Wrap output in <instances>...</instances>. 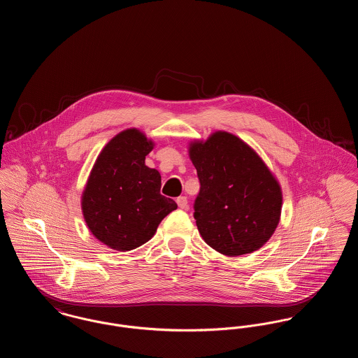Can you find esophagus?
<instances>
[{
    "label": "esophagus",
    "instance_id": "obj_1",
    "mask_svg": "<svg viewBox=\"0 0 358 358\" xmlns=\"http://www.w3.org/2000/svg\"><path fill=\"white\" fill-rule=\"evenodd\" d=\"M177 204L181 208V209H187V199L185 196H180L177 199Z\"/></svg>",
    "mask_w": 358,
    "mask_h": 358
}]
</instances>
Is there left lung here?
<instances>
[{
  "mask_svg": "<svg viewBox=\"0 0 358 358\" xmlns=\"http://www.w3.org/2000/svg\"><path fill=\"white\" fill-rule=\"evenodd\" d=\"M200 192L194 219L208 245L238 256L259 250L273 236L282 192L259 155L238 136L217 131L189 149Z\"/></svg>",
  "mask_w": 358,
  "mask_h": 358,
  "instance_id": "left-lung-1",
  "label": "left lung"
}]
</instances>
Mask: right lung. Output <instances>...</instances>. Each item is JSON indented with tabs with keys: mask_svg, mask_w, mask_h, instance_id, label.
<instances>
[{
	"mask_svg": "<svg viewBox=\"0 0 358 358\" xmlns=\"http://www.w3.org/2000/svg\"><path fill=\"white\" fill-rule=\"evenodd\" d=\"M153 142L136 129L114 136L99 154L82 209L92 235L113 250L130 251L153 238L176 201L159 193L161 176L145 165Z\"/></svg>",
	"mask_w": 358,
	"mask_h": 358,
	"instance_id": "right-lung-1",
	"label": "right lung"
}]
</instances>
